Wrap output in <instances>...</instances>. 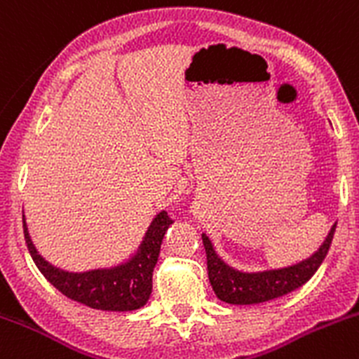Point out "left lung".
<instances>
[{
	"instance_id": "obj_1",
	"label": "left lung",
	"mask_w": 359,
	"mask_h": 359,
	"mask_svg": "<svg viewBox=\"0 0 359 359\" xmlns=\"http://www.w3.org/2000/svg\"><path fill=\"white\" fill-rule=\"evenodd\" d=\"M335 226L337 223L330 228L323 243L309 257L295 262V264L262 269V271H242V269L230 266L214 249L212 240L202 233V242H204L207 254V271H209V282L212 285L214 294L228 304L243 306L271 301V299L282 297V295L299 289L315 275L316 269L323 262L328 249H330Z\"/></svg>"
}]
</instances>
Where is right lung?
I'll use <instances>...</instances> for the list:
<instances>
[{
  "instance_id": "1",
  "label": "right lung",
  "mask_w": 359,
  "mask_h": 359,
  "mask_svg": "<svg viewBox=\"0 0 359 359\" xmlns=\"http://www.w3.org/2000/svg\"><path fill=\"white\" fill-rule=\"evenodd\" d=\"M22 221L27 249L44 278L72 301L102 311H135L147 304L152 294V275L162 240L172 224L165 210H161L150 221L135 252L126 259L109 268L67 271L44 259L32 243L25 216H22Z\"/></svg>"
}]
</instances>
